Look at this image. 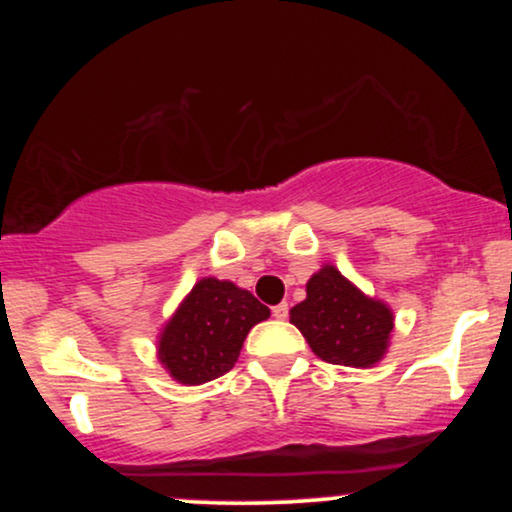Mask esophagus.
<instances>
[{"instance_id":"obj_1","label":"esophagus","mask_w":512,"mask_h":512,"mask_svg":"<svg viewBox=\"0 0 512 512\" xmlns=\"http://www.w3.org/2000/svg\"><path fill=\"white\" fill-rule=\"evenodd\" d=\"M272 315L276 317V320H286V317H289V303H279V305H274V308H272Z\"/></svg>"}]
</instances>
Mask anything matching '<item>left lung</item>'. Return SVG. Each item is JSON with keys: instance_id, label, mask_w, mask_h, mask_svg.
<instances>
[{"instance_id": "left-lung-1", "label": "left lung", "mask_w": 512, "mask_h": 512, "mask_svg": "<svg viewBox=\"0 0 512 512\" xmlns=\"http://www.w3.org/2000/svg\"><path fill=\"white\" fill-rule=\"evenodd\" d=\"M313 354L334 366L370 368L383 361L395 330L385 301L363 293L334 264H322L305 284V301L291 308Z\"/></svg>"}]
</instances>
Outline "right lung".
<instances>
[{
	"label": "right lung",
	"instance_id": "add662e5",
	"mask_svg": "<svg viewBox=\"0 0 512 512\" xmlns=\"http://www.w3.org/2000/svg\"><path fill=\"white\" fill-rule=\"evenodd\" d=\"M269 308L228 279L204 276L158 332L156 356L180 385H204L236 366L245 337Z\"/></svg>",
	"mask_w": 512,
	"mask_h": 512
}]
</instances>
